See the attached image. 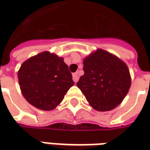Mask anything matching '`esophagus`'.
Here are the masks:
<instances>
[{"label": "esophagus", "mask_w": 150, "mask_h": 150, "mask_svg": "<svg viewBox=\"0 0 150 150\" xmlns=\"http://www.w3.org/2000/svg\"><path fill=\"white\" fill-rule=\"evenodd\" d=\"M73 80L75 83H77L79 80V72H75L73 74Z\"/></svg>", "instance_id": "obj_1"}]
</instances>
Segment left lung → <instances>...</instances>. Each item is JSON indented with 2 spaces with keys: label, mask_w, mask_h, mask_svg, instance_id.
<instances>
[{
  "label": "left lung",
  "mask_w": 150,
  "mask_h": 150,
  "mask_svg": "<svg viewBox=\"0 0 150 150\" xmlns=\"http://www.w3.org/2000/svg\"><path fill=\"white\" fill-rule=\"evenodd\" d=\"M83 71L78 87L94 109L110 111L118 106L129 92L131 77L122 60L98 49L83 59Z\"/></svg>",
  "instance_id": "obj_1"
}]
</instances>
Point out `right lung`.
Returning <instances> with one entry per match:
<instances>
[{"label":"right lung","instance_id":"1","mask_svg":"<svg viewBox=\"0 0 150 150\" xmlns=\"http://www.w3.org/2000/svg\"><path fill=\"white\" fill-rule=\"evenodd\" d=\"M21 93L35 108L54 109L74 85L71 73L62 58L44 51L25 61L18 73Z\"/></svg>","mask_w":150,"mask_h":150}]
</instances>
